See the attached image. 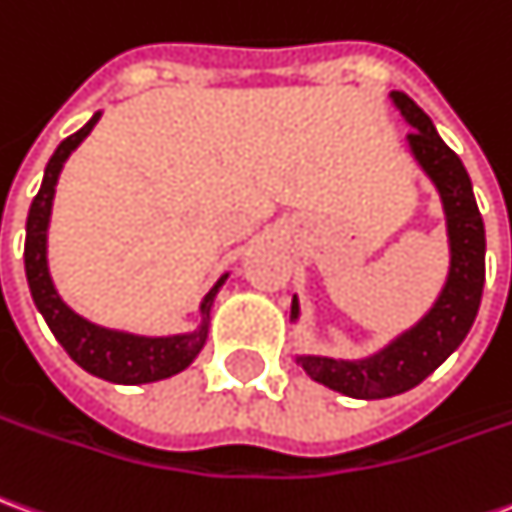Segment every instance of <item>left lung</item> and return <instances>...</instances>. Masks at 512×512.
I'll use <instances>...</instances> for the list:
<instances>
[{
  "label": "left lung",
  "mask_w": 512,
  "mask_h": 512,
  "mask_svg": "<svg viewBox=\"0 0 512 512\" xmlns=\"http://www.w3.org/2000/svg\"><path fill=\"white\" fill-rule=\"evenodd\" d=\"M388 99L402 113L407 127V152L441 196L449 244V271L432 307L382 349L360 360L327 355H296L310 380L327 385L352 399H385L424 382L446 357L466 341L477 318L485 285V224L474 199L471 177L463 160L443 144L432 119L402 91H391ZM302 316L299 296L291 302V321Z\"/></svg>",
  "instance_id": "left-lung-1"
}]
</instances>
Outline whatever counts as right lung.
Instances as JSON below:
<instances>
[{
	"label": "right lung",
	"mask_w": 512,
	"mask_h": 512,
	"mask_svg": "<svg viewBox=\"0 0 512 512\" xmlns=\"http://www.w3.org/2000/svg\"><path fill=\"white\" fill-rule=\"evenodd\" d=\"M99 119H102V110H96L85 127L69 135L66 141H60L55 155L46 163L41 191L32 199L30 213H27L24 271H27L32 302L38 307V313L44 316L57 343L69 352L77 366L99 380L116 382V385H144V382L174 377L194 363L207 343L213 302L219 296L221 285L230 277V271H224L216 285L205 293V299L199 302V324L191 332H177V335H141V332L105 327L80 316L60 296L49 271V221H52L55 188L71 152L91 135Z\"/></svg>",
	"instance_id": "1"
}]
</instances>
